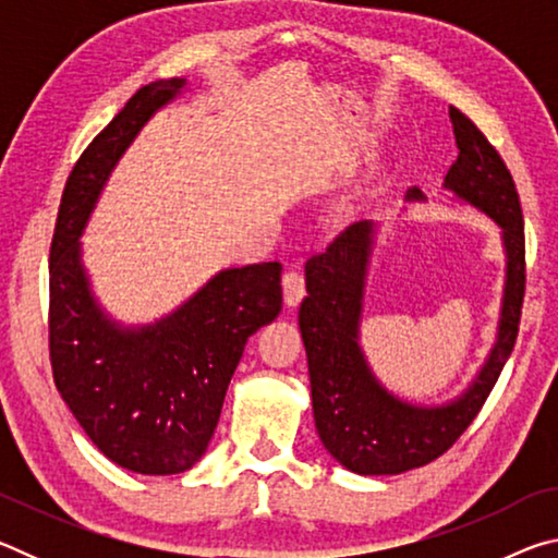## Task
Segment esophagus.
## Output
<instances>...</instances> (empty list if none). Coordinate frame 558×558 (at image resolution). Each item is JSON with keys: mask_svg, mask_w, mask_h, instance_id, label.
Instances as JSON below:
<instances>
[{"mask_svg": "<svg viewBox=\"0 0 558 558\" xmlns=\"http://www.w3.org/2000/svg\"><path fill=\"white\" fill-rule=\"evenodd\" d=\"M282 292H286V305L295 307L305 298V276L300 270H288L282 276Z\"/></svg>", "mask_w": 558, "mask_h": 558, "instance_id": "obj_1", "label": "esophagus"}]
</instances>
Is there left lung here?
<instances>
[{"label":"left lung","mask_w":558,"mask_h":558,"mask_svg":"<svg viewBox=\"0 0 558 558\" xmlns=\"http://www.w3.org/2000/svg\"><path fill=\"white\" fill-rule=\"evenodd\" d=\"M450 122L460 153L442 189L485 214L499 229L505 251L497 335L465 389L442 403H415L391 391L372 369L362 347V317L379 223H352L325 253L305 263L307 295L298 325L307 352L315 426L329 456L356 475H401L442 456L483 409L519 332L524 221L512 174L460 110L450 108ZM405 202H426V196L409 189Z\"/></svg>","instance_id":"8db88e82"}]
</instances>
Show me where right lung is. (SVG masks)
Here are the masks:
<instances>
[{
  "mask_svg": "<svg viewBox=\"0 0 558 558\" xmlns=\"http://www.w3.org/2000/svg\"><path fill=\"white\" fill-rule=\"evenodd\" d=\"M186 88L155 81L93 140L65 182L51 243V366L61 399L116 465L177 475L199 462L251 335L280 315V263L211 276L172 313L125 325L93 292L81 235L102 189L149 118Z\"/></svg>",
  "mask_w": 558,
  "mask_h": 558,
  "instance_id": "right-lung-1",
  "label": "right lung"
}]
</instances>
